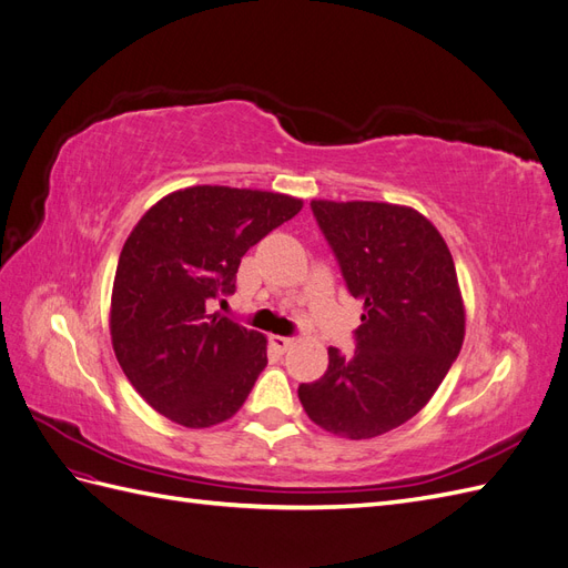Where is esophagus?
Returning <instances> with one entry per match:
<instances>
[{
	"label": "esophagus",
	"instance_id": "1",
	"mask_svg": "<svg viewBox=\"0 0 568 568\" xmlns=\"http://www.w3.org/2000/svg\"><path fill=\"white\" fill-rule=\"evenodd\" d=\"M270 346L277 353H286L291 346H294V338L288 336H270Z\"/></svg>",
	"mask_w": 568,
	"mask_h": 568
}]
</instances>
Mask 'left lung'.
<instances>
[{"mask_svg":"<svg viewBox=\"0 0 568 568\" xmlns=\"http://www.w3.org/2000/svg\"><path fill=\"white\" fill-rule=\"evenodd\" d=\"M351 296L363 301L355 353L298 398L317 426L363 440L405 424L432 400L464 341V305L448 244L422 213L376 201H313Z\"/></svg>","mask_w":568,"mask_h":568,"instance_id":"8db88e82","label":"left lung"}]
</instances>
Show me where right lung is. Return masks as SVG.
<instances>
[{
    "instance_id": "1",
    "label": "right lung",
    "mask_w": 568,
    "mask_h": 568,
    "mask_svg": "<svg viewBox=\"0 0 568 568\" xmlns=\"http://www.w3.org/2000/svg\"><path fill=\"white\" fill-rule=\"evenodd\" d=\"M303 201L232 186H189L144 213L120 251L111 341L142 398L170 422L205 428L244 405L267 341L209 303L236 291L244 253Z\"/></svg>"
}]
</instances>
